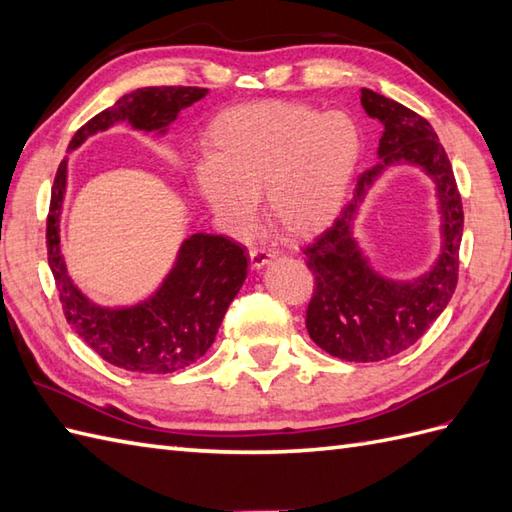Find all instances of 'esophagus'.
I'll list each match as a JSON object with an SVG mask.
<instances>
[{"label": "esophagus", "mask_w": 512, "mask_h": 512, "mask_svg": "<svg viewBox=\"0 0 512 512\" xmlns=\"http://www.w3.org/2000/svg\"><path fill=\"white\" fill-rule=\"evenodd\" d=\"M271 258H273V254L269 252V249H265V247H252V249H249V265H252L254 269H260L263 265H267Z\"/></svg>", "instance_id": "34e87169"}]
</instances>
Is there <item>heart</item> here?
I'll return each instance as SVG.
<instances>
[{
  "mask_svg": "<svg viewBox=\"0 0 512 512\" xmlns=\"http://www.w3.org/2000/svg\"><path fill=\"white\" fill-rule=\"evenodd\" d=\"M204 149L193 178L223 226L236 234L252 226L263 191L271 226L284 239L308 241L341 213L360 136L341 112L269 99L219 112Z\"/></svg>",
  "mask_w": 512,
  "mask_h": 512,
  "instance_id": "b5f03b06",
  "label": "heart"
}]
</instances>
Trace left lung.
<instances>
[{"label":"left lung","mask_w":512,"mask_h":512,"mask_svg":"<svg viewBox=\"0 0 512 512\" xmlns=\"http://www.w3.org/2000/svg\"><path fill=\"white\" fill-rule=\"evenodd\" d=\"M367 115L382 121L378 154L384 162L408 160L436 182L443 213V254L426 278L395 284L378 278L352 241V215L380 165L358 178L354 204L345 206L330 228L302 247L313 273V297L306 328L321 350L350 363H376L408 350L432 326L456 291L463 239V202L454 171L430 123L402 104L360 91Z\"/></svg>","instance_id":"obj_1"}]
</instances>
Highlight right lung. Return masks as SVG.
<instances>
[{
    "label": "right lung",
    "mask_w": 512,
    "mask_h": 512,
    "mask_svg": "<svg viewBox=\"0 0 512 512\" xmlns=\"http://www.w3.org/2000/svg\"><path fill=\"white\" fill-rule=\"evenodd\" d=\"M202 86H147L123 95L115 106L99 112L73 134L69 149L86 136L128 119L136 130L167 128L186 106L199 102ZM67 182V162L56 171L49 199L45 243L58 299L69 326L106 363L136 373H173L193 365L213 345L232 299L247 276L241 243L221 234H193L186 239L178 263L156 295L134 308H99L86 299L67 276L60 254L58 219Z\"/></svg>",
    "instance_id": "1"
}]
</instances>
